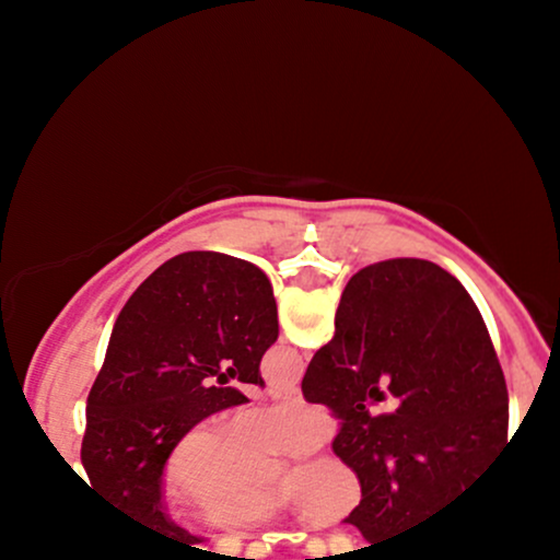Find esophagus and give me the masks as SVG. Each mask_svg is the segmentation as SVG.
<instances>
[{
    "instance_id": "esophagus-1",
    "label": "esophagus",
    "mask_w": 560,
    "mask_h": 560,
    "mask_svg": "<svg viewBox=\"0 0 560 560\" xmlns=\"http://www.w3.org/2000/svg\"><path fill=\"white\" fill-rule=\"evenodd\" d=\"M271 395L281 397V400H302V392L298 384H292V387H284V389H273Z\"/></svg>"
}]
</instances>
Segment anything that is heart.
I'll use <instances>...</instances> for the list:
<instances>
[{
	"mask_svg": "<svg viewBox=\"0 0 560 560\" xmlns=\"http://www.w3.org/2000/svg\"><path fill=\"white\" fill-rule=\"evenodd\" d=\"M331 436V419L316 405L279 402L268 410L202 419L184 429L165 460V481L208 529L247 532L281 522L298 508L307 524L342 522L361 503L358 474L337 455H316L271 477L268 453H307Z\"/></svg>",
	"mask_w": 560,
	"mask_h": 560,
	"instance_id": "obj_1",
	"label": "heart"
}]
</instances>
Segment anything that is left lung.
Returning <instances> with one entry per match:
<instances>
[{
  "instance_id": "obj_1",
  "label": "left lung",
  "mask_w": 560,
  "mask_h": 560,
  "mask_svg": "<svg viewBox=\"0 0 560 560\" xmlns=\"http://www.w3.org/2000/svg\"><path fill=\"white\" fill-rule=\"evenodd\" d=\"M279 339L268 276L223 253H184L128 298L86 405L81 464L94 492L160 545L202 539L163 505V468L191 423L244 405ZM147 552V550H137Z\"/></svg>"
}]
</instances>
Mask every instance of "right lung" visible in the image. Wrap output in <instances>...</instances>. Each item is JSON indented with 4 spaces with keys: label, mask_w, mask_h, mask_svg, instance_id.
<instances>
[{
    "label": "right lung",
    "mask_w": 560,
    "mask_h": 560,
    "mask_svg": "<svg viewBox=\"0 0 560 560\" xmlns=\"http://www.w3.org/2000/svg\"><path fill=\"white\" fill-rule=\"evenodd\" d=\"M302 395L342 423L331 447L361 481L345 522L374 545L458 503L513 440L479 307L455 276L419 258L374 262L347 281Z\"/></svg>",
    "instance_id": "add662e5"
}]
</instances>
